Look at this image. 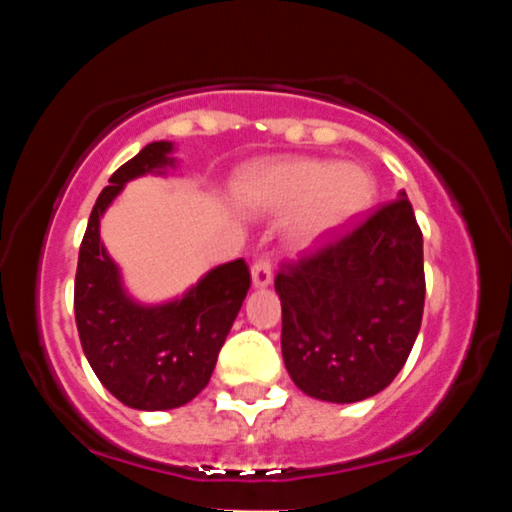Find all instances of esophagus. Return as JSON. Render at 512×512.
<instances>
[{
  "instance_id": "1",
  "label": "esophagus",
  "mask_w": 512,
  "mask_h": 512,
  "mask_svg": "<svg viewBox=\"0 0 512 512\" xmlns=\"http://www.w3.org/2000/svg\"><path fill=\"white\" fill-rule=\"evenodd\" d=\"M272 279V262L264 260V257L255 260V264H252V286H255V289H267V286L272 284Z\"/></svg>"
}]
</instances>
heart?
I'll return each instance as SVG.
<instances>
[{"label": "heart", "instance_id": "1", "mask_svg": "<svg viewBox=\"0 0 512 512\" xmlns=\"http://www.w3.org/2000/svg\"><path fill=\"white\" fill-rule=\"evenodd\" d=\"M375 195V182L358 163H332L317 158L274 163L248 173L243 204L252 211L289 214L293 248L313 250L349 228L366 214Z\"/></svg>", "mask_w": 512, "mask_h": 512}]
</instances>
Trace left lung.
I'll return each mask as SVG.
<instances>
[{
	"label": "left lung",
	"instance_id": "8db88e82",
	"mask_svg": "<svg viewBox=\"0 0 512 512\" xmlns=\"http://www.w3.org/2000/svg\"><path fill=\"white\" fill-rule=\"evenodd\" d=\"M281 354L298 390L351 404L407 363L424 315V236L407 192L274 279Z\"/></svg>",
	"mask_w": 512,
	"mask_h": 512
}]
</instances>
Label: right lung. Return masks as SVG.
<instances>
[{
  "label": "right lung",
  "instance_id": "1",
  "mask_svg": "<svg viewBox=\"0 0 512 512\" xmlns=\"http://www.w3.org/2000/svg\"><path fill=\"white\" fill-rule=\"evenodd\" d=\"M173 142H151L110 175L93 204L79 248L74 315L81 346L105 390L142 411H166L195 399L250 289L243 260L219 264L173 301H134L101 240V219L129 180L175 168Z\"/></svg>",
  "mask_w": 512,
  "mask_h": 512
}]
</instances>
